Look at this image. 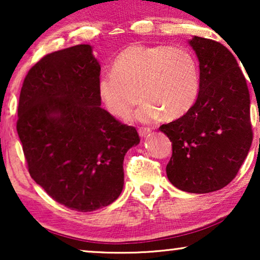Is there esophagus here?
Returning a JSON list of instances; mask_svg holds the SVG:
<instances>
[{
	"instance_id": "esophagus-1",
	"label": "esophagus",
	"mask_w": 260,
	"mask_h": 260,
	"mask_svg": "<svg viewBox=\"0 0 260 260\" xmlns=\"http://www.w3.org/2000/svg\"><path fill=\"white\" fill-rule=\"evenodd\" d=\"M151 130L149 127H138V134L141 137H145L148 134H150Z\"/></svg>"
}]
</instances>
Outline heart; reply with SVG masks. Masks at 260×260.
I'll return each mask as SVG.
<instances>
[{"mask_svg": "<svg viewBox=\"0 0 260 260\" xmlns=\"http://www.w3.org/2000/svg\"><path fill=\"white\" fill-rule=\"evenodd\" d=\"M140 92H138V90ZM200 90V71L194 55L182 47L131 45L116 56L112 72L98 81L106 109L126 117L143 98L136 117L142 122L174 120L189 111Z\"/></svg>", "mask_w": 260, "mask_h": 260, "instance_id": "obj_1", "label": "heart"}]
</instances>
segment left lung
<instances>
[{
	"label": "left lung",
	"mask_w": 260,
	"mask_h": 260,
	"mask_svg": "<svg viewBox=\"0 0 260 260\" xmlns=\"http://www.w3.org/2000/svg\"><path fill=\"white\" fill-rule=\"evenodd\" d=\"M189 45L200 66V90L186 115L159 130L172 142L167 176L188 193L227 186L250 150L253 131L250 92L234 55L218 41L194 37Z\"/></svg>",
	"instance_id": "left-lung-1"
}]
</instances>
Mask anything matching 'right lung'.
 Masks as SVG:
<instances>
[{"label":"right lung","instance_id":"right-lung-1","mask_svg":"<svg viewBox=\"0 0 260 260\" xmlns=\"http://www.w3.org/2000/svg\"><path fill=\"white\" fill-rule=\"evenodd\" d=\"M101 66L90 45L41 58L21 88L16 130L31 179L59 204L92 212L122 193L135 126L101 108Z\"/></svg>","mask_w":260,"mask_h":260}]
</instances>
